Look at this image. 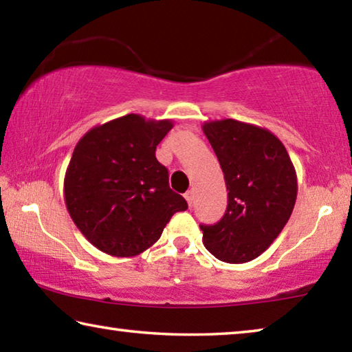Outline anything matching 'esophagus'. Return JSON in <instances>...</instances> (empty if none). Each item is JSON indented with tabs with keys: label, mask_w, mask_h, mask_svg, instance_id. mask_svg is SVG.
Wrapping results in <instances>:
<instances>
[{
	"label": "esophagus",
	"mask_w": 352,
	"mask_h": 352,
	"mask_svg": "<svg viewBox=\"0 0 352 352\" xmlns=\"http://www.w3.org/2000/svg\"><path fill=\"white\" fill-rule=\"evenodd\" d=\"M184 199H186L189 206H192V201H194V192H192V190H188V192L184 194Z\"/></svg>",
	"instance_id": "esophagus-1"
}]
</instances>
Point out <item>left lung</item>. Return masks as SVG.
I'll return each instance as SVG.
<instances>
[{
  "label": "left lung",
  "mask_w": 352,
  "mask_h": 352,
  "mask_svg": "<svg viewBox=\"0 0 352 352\" xmlns=\"http://www.w3.org/2000/svg\"><path fill=\"white\" fill-rule=\"evenodd\" d=\"M228 189V206L216 225H200L208 252L242 264L265 252L294 211L298 182L287 151L270 130L236 119L208 121Z\"/></svg>",
  "instance_id": "8db88e82"
}]
</instances>
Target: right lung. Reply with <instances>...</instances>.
<instances>
[{"instance_id": "obj_1", "label": "right lung", "mask_w": 352, "mask_h": 352, "mask_svg": "<svg viewBox=\"0 0 352 352\" xmlns=\"http://www.w3.org/2000/svg\"><path fill=\"white\" fill-rule=\"evenodd\" d=\"M172 127L170 119L130 113L93 127L77 142L65 174V204L100 252L118 258L142 253L162 237L170 217L188 208L155 157Z\"/></svg>"}]
</instances>
